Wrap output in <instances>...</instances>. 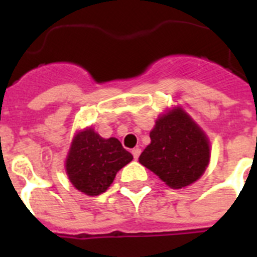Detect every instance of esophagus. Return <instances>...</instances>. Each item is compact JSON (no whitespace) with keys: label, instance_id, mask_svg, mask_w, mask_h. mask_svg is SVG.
I'll return each instance as SVG.
<instances>
[{"label":"esophagus","instance_id":"obj_1","mask_svg":"<svg viewBox=\"0 0 257 257\" xmlns=\"http://www.w3.org/2000/svg\"><path fill=\"white\" fill-rule=\"evenodd\" d=\"M131 153H133L134 158H135V160H138L140 156V153H142V151H140L139 148H135V149H133V152H131Z\"/></svg>","mask_w":257,"mask_h":257}]
</instances>
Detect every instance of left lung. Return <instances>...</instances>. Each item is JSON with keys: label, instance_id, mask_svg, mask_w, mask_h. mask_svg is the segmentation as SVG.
I'll use <instances>...</instances> for the list:
<instances>
[{"label": "left lung", "instance_id": "1", "mask_svg": "<svg viewBox=\"0 0 257 257\" xmlns=\"http://www.w3.org/2000/svg\"><path fill=\"white\" fill-rule=\"evenodd\" d=\"M210 161L205 133L181 108L158 118L139 162L174 189L201 178Z\"/></svg>", "mask_w": 257, "mask_h": 257}]
</instances>
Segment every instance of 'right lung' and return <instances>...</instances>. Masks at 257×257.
Here are the masks:
<instances>
[{"label": "right lung", "mask_w": 257, "mask_h": 257, "mask_svg": "<svg viewBox=\"0 0 257 257\" xmlns=\"http://www.w3.org/2000/svg\"><path fill=\"white\" fill-rule=\"evenodd\" d=\"M133 161V154L115 138L104 139L92 128L74 136L67 158V174L76 189L99 196L113 183L119 170Z\"/></svg>", "instance_id": "right-lung-1"}]
</instances>
